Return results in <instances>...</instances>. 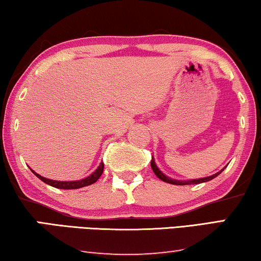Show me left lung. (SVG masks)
<instances>
[{
    "label": "left lung",
    "instance_id": "1",
    "mask_svg": "<svg viewBox=\"0 0 261 261\" xmlns=\"http://www.w3.org/2000/svg\"><path fill=\"white\" fill-rule=\"evenodd\" d=\"M150 166H151V169H153L154 174L158 176V177L161 179L163 182H167V183H170V184H176V186H187V184H199V183H203V182H207V181H211V179H214L215 177H217V176L222 172L224 169H222L220 171H218L217 174H214L212 176H209V177H204V178H198V179H190V181H176V179H171L169 177H167L166 175H163L161 171L158 167H156L154 159L151 158V162H150Z\"/></svg>",
    "mask_w": 261,
    "mask_h": 261
}]
</instances>
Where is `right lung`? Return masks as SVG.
<instances>
[{
  "instance_id": "add662e5",
  "label": "right lung",
  "mask_w": 261,
  "mask_h": 261,
  "mask_svg": "<svg viewBox=\"0 0 261 261\" xmlns=\"http://www.w3.org/2000/svg\"><path fill=\"white\" fill-rule=\"evenodd\" d=\"M34 172V174L37 176V177L43 181L44 183L49 184V186L54 187V188H57V189H79V188H83V187H86V186H90V184H93L95 183L99 179L100 176H101L102 171H103V163L101 162L100 163V166L98 167V169L95 170L93 174L90 175L89 177L86 178H83V179H79V181H71V182H63V181H54V179H49V178H45L43 177V176L36 174L34 170H31Z\"/></svg>"
}]
</instances>
